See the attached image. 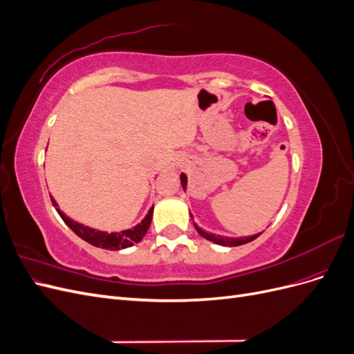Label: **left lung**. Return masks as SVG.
<instances>
[{"mask_svg":"<svg viewBox=\"0 0 354 354\" xmlns=\"http://www.w3.org/2000/svg\"><path fill=\"white\" fill-rule=\"evenodd\" d=\"M180 178H181V186H183V189H186V186H187V177L185 174H181ZM195 229L198 230V233L201 234V236H203V238L214 242V243L224 245V246H239V245H243V243H248V242L254 241L255 238H259L260 234H261V233H259V234H254V236H246V238H226V236H218V234H214V233H208L205 230H202L201 227L196 226V224H195Z\"/></svg>","mask_w":354,"mask_h":354,"instance_id":"left-lung-1","label":"left lung"}]
</instances>
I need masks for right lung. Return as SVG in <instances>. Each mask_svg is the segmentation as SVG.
I'll return each instance as SVG.
<instances>
[{"mask_svg":"<svg viewBox=\"0 0 354 354\" xmlns=\"http://www.w3.org/2000/svg\"><path fill=\"white\" fill-rule=\"evenodd\" d=\"M53 205L56 207L59 216L62 217V220L65 221L68 226L78 234L81 239H84L85 242H88L97 248H103V250H111V251H118V250H124L128 248V246H133L134 243L140 242L143 239V236L146 234L149 226H151L152 221V214H153V207L149 209L147 216L143 218L142 223H138L136 227L128 229L124 232H118V233H104L100 230H94L91 227L84 226V224H80L77 221L71 220L68 216H65L59 208H57V202L51 198Z\"/></svg>","mask_w":354,"mask_h":354,"instance_id":"right-lung-1","label":"right lung"}]
</instances>
